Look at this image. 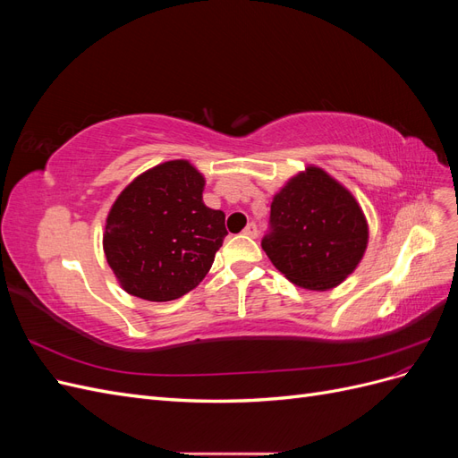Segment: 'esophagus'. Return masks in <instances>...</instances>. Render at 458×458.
I'll list each match as a JSON object with an SVG mask.
<instances>
[{
	"instance_id": "obj_1",
	"label": "esophagus",
	"mask_w": 458,
	"mask_h": 458,
	"mask_svg": "<svg viewBox=\"0 0 458 458\" xmlns=\"http://www.w3.org/2000/svg\"><path fill=\"white\" fill-rule=\"evenodd\" d=\"M244 234H248V237H252V239L258 237V225L254 224V221L244 227Z\"/></svg>"
}]
</instances>
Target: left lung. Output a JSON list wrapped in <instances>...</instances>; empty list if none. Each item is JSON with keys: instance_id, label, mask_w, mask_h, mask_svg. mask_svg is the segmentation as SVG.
I'll list each match as a JSON object with an SVG mask.
<instances>
[{"instance_id": "left-lung-1", "label": "left lung", "mask_w": 458, "mask_h": 458, "mask_svg": "<svg viewBox=\"0 0 458 458\" xmlns=\"http://www.w3.org/2000/svg\"><path fill=\"white\" fill-rule=\"evenodd\" d=\"M367 241V219L352 192L310 165L275 195L261 248L290 283L328 290L357 267Z\"/></svg>"}]
</instances>
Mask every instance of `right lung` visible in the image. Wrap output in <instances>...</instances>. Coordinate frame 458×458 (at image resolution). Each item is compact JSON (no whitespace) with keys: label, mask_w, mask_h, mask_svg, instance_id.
Instances as JSON below:
<instances>
[{"label":"right lung","mask_w":458,"mask_h":458,"mask_svg":"<svg viewBox=\"0 0 458 458\" xmlns=\"http://www.w3.org/2000/svg\"><path fill=\"white\" fill-rule=\"evenodd\" d=\"M204 177L187 160H170L135 177L106 217L103 248L128 294L170 301L210 271L227 234L225 214L202 200Z\"/></svg>","instance_id":"right-lung-1"}]
</instances>
